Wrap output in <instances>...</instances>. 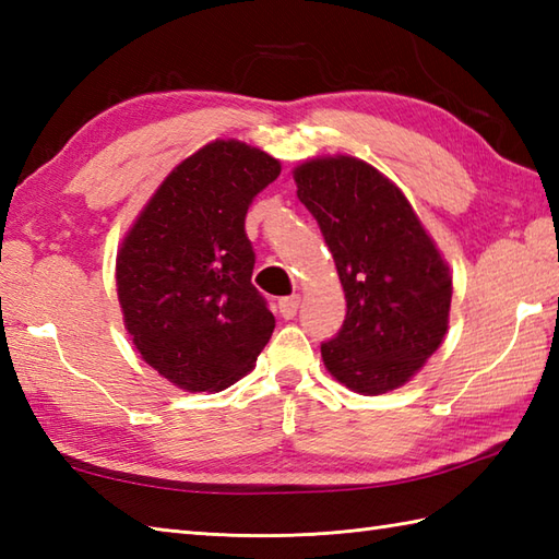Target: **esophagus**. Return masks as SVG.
I'll return each mask as SVG.
<instances>
[{
    "label": "esophagus",
    "instance_id": "obj_1",
    "mask_svg": "<svg viewBox=\"0 0 559 559\" xmlns=\"http://www.w3.org/2000/svg\"><path fill=\"white\" fill-rule=\"evenodd\" d=\"M298 307H300V295H288V298L278 300V312L286 319H293L298 314Z\"/></svg>",
    "mask_w": 559,
    "mask_h": 559
}]
</instances>
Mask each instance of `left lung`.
<instances>
[{
    "label": "left lung",
    "instance_id": "1",
    "mask_svg": "<svg viewBox=\"0 0 559 559\" xmlns=\"http://www.w3.org/2000/svg\"><path fill=\"white\" fill-rule=\"evenodd\" d=\"M334 254L348 312L326 370L365 396L399 389L444 341L451 276L408 199L372 165L314 158L293 173Z\"/></svg>",
    "mask_w": 559,
    "mask_h": 559
}]
</instances>
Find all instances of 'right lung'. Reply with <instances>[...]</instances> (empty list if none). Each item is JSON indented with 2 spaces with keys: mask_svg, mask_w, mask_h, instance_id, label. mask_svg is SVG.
Here are the masks:
<instances>
[{
  "mask_svg": "<svg viewBox=\"0 0 559 559\" xmlns=\"http://www.w3.org/2000/svg\"><path fill=\"white\" fill-rule=\"evenodd\" d=\"M281 163L242 141L182 160L117 252V298L136 350L187 391H223L252 370L276 319L252 286L245 216Z\"/></svg>",
  "mask_w": 559,
  "mask_h": 559,
  "instance_id": "add662e5",
  "label": "right lung"
}]
</instances>
